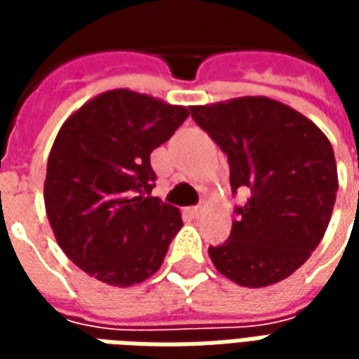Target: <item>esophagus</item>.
<instances>
[{"label":"esophagus","mask_w":359,"mask_h":359,"mask_svg":"<svg viewBox=\"0 0 359 359\" xmlns=\"http://www.w3.org/2000/svg\"><path fill=\"white\" fill-rule=\"evenodd\" d=\"M203 211H205V210H203L202 205H194V208H188V213H190V215H192V217H196V219L202 217Z\"/></svg>","instance_id":"1"}]
</instances>
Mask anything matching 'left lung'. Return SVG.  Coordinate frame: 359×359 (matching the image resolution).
I'll return each instance as SVG.
<instances>
[{
  "label": "left lung",
  "mask_w": 359,
  "mask_h": 359,
  "mask_svg": "<svg viewBox=\"0 0 359 359\" xmlns=\"http://www.w3.org/2000/svg\"><path fill=\"white\" fill-rule=\"evenodd\" d=\"M198 125L229 157L231 187L248 188L231 238L211 246L215 269L246 288L290 277L319 246L339 190L337 161L323 130L265 95L192 105Z\"/></svg>",
  "instance_id": "1"
}]
</instances>
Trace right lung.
I'll return each mask as SVG.
<instances>
[{
  "instance_id": "add662e5",
  "label": "right lung",
  "mask_w": 359,
  "mask_h": 359,
  "mask_svg": "<svg viewBox=\"0 0 359 359\" xmlns=\"http://www.w3.org/2000/svg\"><path fill=\"white\" fill-rule=\"evenodd\" d=\"M188 115L190 107L117 88L88 100L61 125L43 203L61 250L90 277L126 288L161 267L182 217L151 196L149 154Z\"/></svg>"
}]
</instances>
